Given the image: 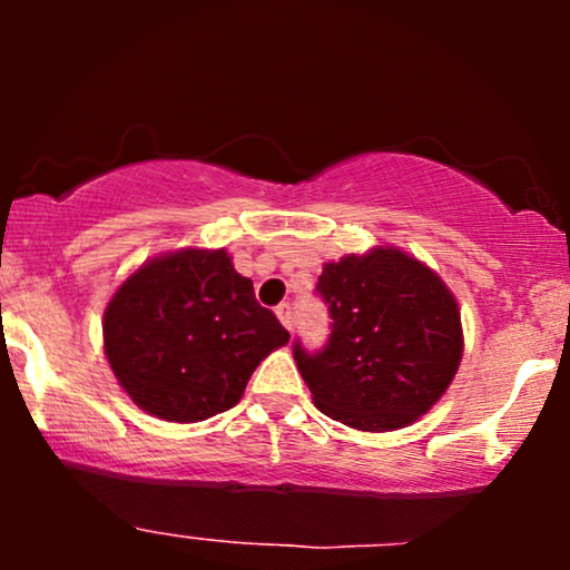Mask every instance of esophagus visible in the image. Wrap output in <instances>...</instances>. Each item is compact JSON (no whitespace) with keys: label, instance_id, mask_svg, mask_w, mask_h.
<instances>
[{"label":"esophagus","instance_id":"1","mask_svg":"<svg viewBox=\"0 0 570 570\" xmlns=\"http://www.w3.org/2000/svg\"><path fill=\"white\" fill-rule=\"evenodd\" d=\"M275 314H277L279 322H283L285 330H293V311H291V303H279Z\"/></svg>","mask_w":570,"mask_h":570}]
</instances>
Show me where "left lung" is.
<instances>
[{"instance_id":"obj_1","label":"left lung","mask_w":570,"mask_h":570,"mask_svg":"<svg viewBox=\"0 0 570 570\" xmlns=\"http://www.w3.org/2000/svg\"><path fill=\"white\" fill-rule=\"evenodd\" d=\"M316 293L330 340L293 357L314 404L357 431L384 433L425 415L462 361V316L443 279L400 248L324 264Z\"/></svg>"}]
</instances>
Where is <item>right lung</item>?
Wrapping results in <instances>:
<instances>
[{
  "label": "right lung",
  "mask_w": 570,
  "mask_h": 570,
  "mask_svg": "<svg viewBox=\"0 0 570 570\" xmlns=\"http://www.w3.org/2000/svg\"><path fill=\"white\" fill-rule=\"evenodd\" d=\"M287 340L225 248H184L142 264L104 314L114 376L137 407L170 423L230 410L256 365Z\"/></svg>",
  "instance_id": "1"
}]
</instances>
